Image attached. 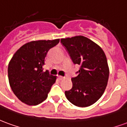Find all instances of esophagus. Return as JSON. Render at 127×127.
<instances>
[{
  "label": "esophagus",
  "mask_w": 127,
  "mask_h": 127,
  "mask_svg": "<svg viewBox=\"0 0 127 127\" xmlns=\"http://www.w3.org/2000/svg\"><path fill=\"white\" fill-rule=\"evenodd\" d=\"M58 78H59V79H60V80H62L64 79L65 78L64 77H63V76H58Z\"/></svg>",
  "instance_id": "34e87169"
}]
</instances>
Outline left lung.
I'll return each mask as SVG.
<instances>
[{
  "label": "left lung",
  "mask_w": 127,
  "mask_h": 127,
  "mask_svg": "<svg viewBox=\"0 0 127 127\" xmlns=\"http://www.w3.org/2000/svg\"><path fill=\"white\" fill-rule=\"evenodd\" d=\"M61 43L72 62L79 65L77 76L72 78V88L65 91L70 102L78 107L95 103L104 93L109 78V67L103 51L83 36L62 38Z\"/></svg>",
  "instance_id": "1"
}]
</instances>
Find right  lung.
Masks as SVG:
<instances>
[{"label":"right lung","mask_w":127,"mask_h":127,"mask_svg":"<svg viewBox=\"0 0 127 127\" xmlns=\"http://www.w3.org/2000/svg\"><path fill=\"white\" fill-rule=\"evenodd\" d=\"M59 42L60 39L32 41L13 55L8 65L9 85L22 102L36 105L47 99L56 77L43 66L49 51Z\"/></svg>","instance_id":"add662e5"}]
</instances>
